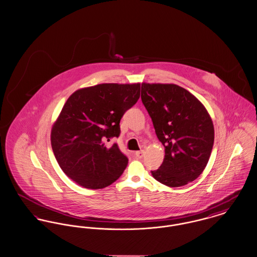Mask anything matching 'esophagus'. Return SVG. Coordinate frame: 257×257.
Returning <instances> with one entry per match:
<instances>
[{
  "label": "esophagus",
  "mask_w": 257,
  "mask_h": 257,
  "mask_svg": "<svg viewBox=\"0 0 257 257\" xmlns=\"http://www.w3.org/2000/svg\"><path fill=\"white\" fill-rule=\"evenodd\" d=\"M136 156H137V158L138 159H141V158H143V156H144V151L143 150H141V151H137L135 153Z\"/></svg>",
  "instance_id": "obj_1"
}]
</instances>
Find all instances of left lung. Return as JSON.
<instances>
[{"label": "left lung", "instance_id": "obj_1", "mask_svg": "<svg viewBox=\"0 0 257 257\" xmlns=\"http://www.w3.org/2000/svg\"><path fill=\"white\" fill-rule=\"evenodd\" d=\"M141 100L151 117L165 159L155 179L170 187L194 181L211 154L214 127L205 106L187 89L173 84L141 85Z\"/></svg>", "mask_w": 257, "mask_h": 257}]
</instances>
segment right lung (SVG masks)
I'll use <instances>...</instances> for the list:
<instances>
[{"mask_svg": "<svg viewBox=\"0 0 257 257\" xmlns=\"http://www.w3.org/2000/svg\"><path fill=\"white\" fill-rule=\"evenodd\" d=\"M140 84H100L76 90L64 104L52 128L55 159L77 184L102 189L115 182L128 159L117 143L120 120L137 102Z\"/></svg>", "mask_w": 257, "mask_h": 257, "instance_id": "add662e5", "label": "right lung"}]
</instances>
